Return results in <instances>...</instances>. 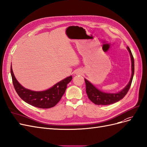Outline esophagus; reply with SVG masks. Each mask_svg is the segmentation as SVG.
Returning <instances> with one entry per match:
<instances>
[{"label": "esophagus", "instance_id": "obj_1", "mask_svg": "<svg viewBox=\"0 0 147 147\" xmlns=\"http://www.w3.org/2000/svg\"><path fill=\"white\" fill-rule=\"evenodd\" d=\"M75 74H77V75L81 74H82V70H75Z\"/></svg>", "mask_w": 147, "mask_h": 147}]
</instances>
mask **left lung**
Masks as SVG:
<instances>
[{"label": "left lung", "mask_w": 147, "mask_h": 147, "mask_svg": "<svg viewBox=\"0 0 147 147\" xmlns=\"http://www.w3.org/2000/svg\"><path fill=\"white\" fill-rule=\"evenodd\" d=\"M127 50L129 52L131 63H132V75L129 82L123 90L117 93H107L102 92L98 89L96 88L92 83L88 81L86 79H84L86 83V91L88 98L90 100L96 105H110L117 102L122 99L126 95L129 90L131 87L133 76L134 74V60L132 56L130 48L127 47Z\"/></svg>", "instance_id": "1"}]
</instances>
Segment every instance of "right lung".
Instances as JSON below:
<instances>
[{"mask_svg":"<svg viewBox=\"0 0 147 147\" xmlns=\"http://www.w3.org/2000/svg\"><path fill=\"white\" fill-rule=\"evenodd\" d=\"M10 72L13 86L17 94L26 103L40 109L51 108L58 103L64 94L67 84L72 79V77L70 76L47 90L34 91L24 88L17 81L13 72L11 65Z\"/></svg>","mask_w":147,"mask_h":147,"instance_id":"right-lung-1","label":"right lung"}]
</instances>
